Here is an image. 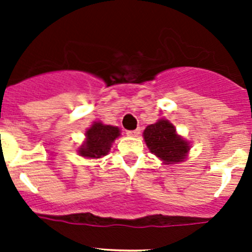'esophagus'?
<instances>
[{"label": "esophagus", "mask_w": 252, "mask_h": 252, "mask_svg": "<svg viewBox=\"0 0 252 252\" xmlns=\"http://www.w3.org/2000/svg\"><path fill=\"white\" fill-rule=\"evenodd\" d=\"M126 133H127L128 136H137V135H140V128H136V130H132V131H127Z\"/></svg>", "instance_id": "obj_1"}]
</instances>
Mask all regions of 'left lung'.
<instances>
[{"mask_svg": "<svg viewBox=\"0 0 252 252\" xmlns=\"http://www.w3.org/2000/svg\"><path fill=\"white\" fill-rule=\"evenodd\" d=\"M146 145L165 164L182 161L189 150L188 141L175 133L174 126L166 120L149 125L144 131Z\"/></svg>", "mask_w": 252, "mask_h": 252, "instance_id": "obj_1", "label": "left lung"}]
</instances>
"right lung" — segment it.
Instances as JSON below:
<instances>
[{
    "label": "right lung",
    "instance_id": "right-lung-1",
    "mask_svg": "<svg viewBox=\"0 0 252 252\" xmlns=\"http://www.w3.org/2000/svg\"><path fill=\"white\" fill-rule=\"evenodd\" d=\"M87 141L79 149V154L84 158H98L108 154L111 144L120 136L119 127L94 122L86 132Z\"/></svg>",
    "mask_w": 252,
    "mask_h": 252
}]
</instances>
